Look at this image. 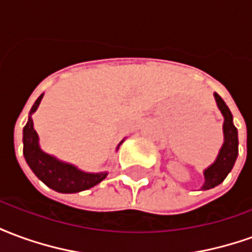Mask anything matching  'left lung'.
<instances>
[{
    "label": "left lung",
    "mask_w": 252,
    "mask_h": 252,
    "mask_svg": "<svg viewBox=\"0 0 252 252\" xmlns=\"http://www.w3.org/2000/svg\"><path fill=\"white\" fill-rule=\"evenodd\" d=\"M215 99L219 106V109L224 116V124H222V132H224V143L222 147L219 151L216 160L204 170V178L205 182L201 188V190H208L220 185L225 177L232 170L235 160L238 158L239 153V140H238V129L233 126V119L231 110L227 104L222 101V98L217 93H215Z\"/></svg>",
    "instance_id": "obj_1"
}]
</instances>
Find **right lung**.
I'll return each instance as SVG.
<instances>
[{"mask_svg": "<svg viewBox=\"0 0 252 252\" xmlns=\"http://www.w3.org/2000/svg\"><path fill=\"white\" fill-rule=\"evenodd\" d=\"M41 98L43 94L36 99L33 106L31 108L28 123L23 129V153L31 170L41 182H44L48 188L59 193H78L98 185L101 181L106 178L108 173H85L75 166L62 162L50 154L44 153L40 148L37 132L33 128L32 115L37 109Z\"/></svg>", "mask_w": 252, "mask_h": 252, "instance_id": "1", "label": "right lung"}]
</instances>
